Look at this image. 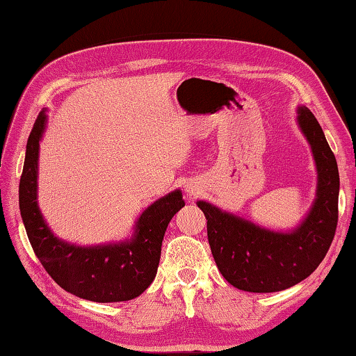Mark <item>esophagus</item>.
<instances>
[{"label":"esophagus","instance_id":"esophagus-1","mask_svg":"<svg viewBox=\"0 0 356 356\" xmlns=\"http://www.w3.org/2000/svg\"><path fill=\"white\" fill-rule=\"evenodd\" d=\"M199 190H200V188H199L197 185H195V184H193V182H190V184L186 185V193L190 194L191 197H193V195H197V194H199Z\"/></svg>","mask_w":356,"mask_h":356}]
</instances>
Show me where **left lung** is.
<instances>
[{
	"label": "left lung",
	"mask_w": 356,
	"mask_h": 356,
	"mask_svg": "<svg viewBox=\"0 0 356 356\" xmlns=\"http://www.w3.org/2000/svg\"><path fill=\"white\" fill-rule=\"evenodd\" d=\"M297 124L311 145L316 166L315 200L291 231H274L223 211L209 202L197 207L207 217L208 241L226 282L246 292H278L303 282L326 257L338 223L339 174L318 120L305 105Z\"/></svg>",
	"instance_id": "1"
}]
</instances>
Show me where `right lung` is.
<instances>
[{
  "label": "right lung",
  "mask_w": 356,
  "mask_h": 356,
  "mask_svg": "<svg viewBox=\"0 0 356 356\" xmlns=\"http://www.w3.org/2000/svg\"><path fill=\"white\" fill-rule=\"evenodd\" d=\"M47 110L38 115L26 147L19 180V211L30 245L44 269L64 291L96 303L128 301L153 283L166 226L185 207L182 191H171L143 211L131 238L79 246L56 237L38 207V159Z\"/></svg>",
  "instance_id": "obj_1"
}]
</instances>
